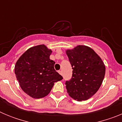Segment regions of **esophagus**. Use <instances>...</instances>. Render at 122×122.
Masks as SVG:
<instances>
[{
  "label": "esophagus",
  "mask_w": 122,
  "mask_h": 122,
  "mask_svg": "<svg viewBox=\"0 0 122 122\" xmlns=\"http://www.w3.org/2000/svg\"><path fill=\"white\" fill-rule=\"evenodd\" d=\"M59 74H61V75H62V71H59Z\"/></svg>",
  "instance_id": "34e87169"
}]
</instances>
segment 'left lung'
Wrapping results in <instances>:
<instances>
[{
    "instance_id": "8db88e82",
    "label": "left lung",
    "mask_w": 122,
    "mask_h": 122,
    "mask_svg": "<svg viewBox=\"0 0 122 122\" xmlns=\"http://www.w3.org/2000/svg\"><path fill=\"white\" fill-rule=\"evenodd\" d=\"M66 53L73 69L72 77L65 82L67 92L79 101L87 100L98 90L106 68L100 56L88 46L79 45Z\"/></svg>"
}]
</instances>
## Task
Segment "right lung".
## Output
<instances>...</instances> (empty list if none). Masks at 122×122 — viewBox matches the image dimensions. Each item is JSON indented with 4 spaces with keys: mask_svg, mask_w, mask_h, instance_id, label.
Segmentation results:
<instances>
[{
    "mask_svg": "<svg viewBox=\"0 0 122 122\" xmlns=\"http://www.w3.org/2000/svg\"><path fill=\"white\" fill-rule=\"evenodd\" d=\"M52 51L45 45L33 46L19 58L15 73L22 90L33 98H41L50 93L54 82L62 76L55 70V62L49 59Z\"/></svg>",
    "mask_w": 122,
    "mask_h": 122,
    "instance_id": "1",
    "label": "right lung"
}]
</instances>
